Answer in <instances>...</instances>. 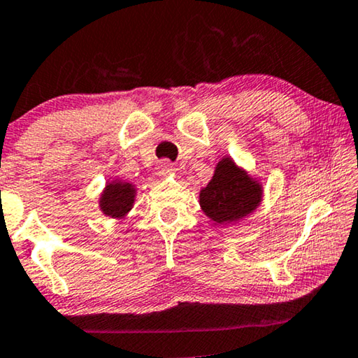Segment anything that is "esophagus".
Wrapping results in <instances>:
<instances>
[{"label":"esophagus","mask_w":358,"mask_h":358,"mask_svg":"<svg viewBox=\"0 0 358 358\" xmlns=\"http://www.w3.org/2000/svg\"><path fill=\"white\" fill-rule=\"evenodd\" d=\"M173 172H175V167L170 160H162V162L159 164L157 173L162 175V177H165V175H169V173H173Z\"/></svg>","instance_id":"34e87169"}]
</instances>
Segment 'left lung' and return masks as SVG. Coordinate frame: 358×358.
I'll return each mask as SVG.
<instances>
[{
	"instance_id": "1",
	"label": "left lung",
	"mask_w": 358,
	"mask_h": 358,
	"mask_svg": "<svg viewBox=\"0 0 358 358\" xmlns=\"http://www.w3.org/2000/svg\"><path fill=\"white\" fill-rule=\"evenodd\" d=\"M261 185L225 157L215 167L214 177L199 193L201 209L217 224L243 219L261 203Z\"/></svg>"
}]
</instances>
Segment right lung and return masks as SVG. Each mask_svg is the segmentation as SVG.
Masks as SVG:
<instances>
[{
  "mask_svg": "<svg viewBox=\"0 0 358 358\" xmlns=\"http://www.w3.org/2000/svg\"><path fill=\"white\" fill-rule=\"evenodd\" d=\"M136 189L127 181H112L105 186V191L100 198V209L105 215L120 219L129 213L133 208Z\"/></svg>",
  "mask_w": 358,
  "mask_h": 358,
  "instance_id": "obj_1",
  "label": "right lung"
}]
</instances>
